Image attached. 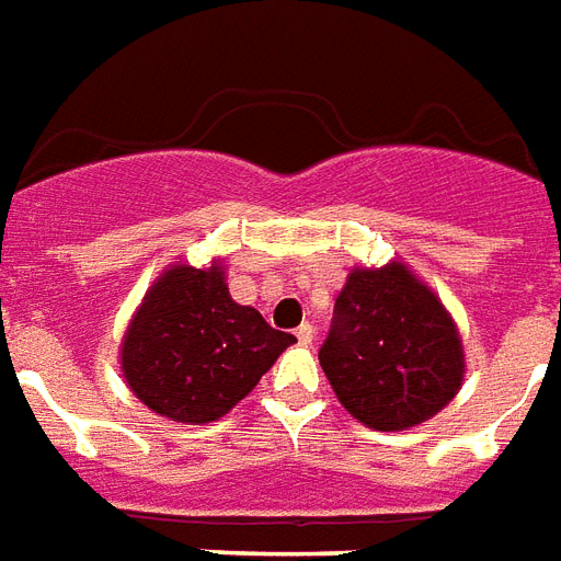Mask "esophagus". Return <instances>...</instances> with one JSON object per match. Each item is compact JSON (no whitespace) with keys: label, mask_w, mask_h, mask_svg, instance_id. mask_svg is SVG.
Instances as JSON below:
<instances>
[{"label":"esophagus","mask_w":561,"mask_h":561,"mask_svg":"<svg viewBox=\"0 0 561 561\" xmlns=\"http://www.w3.org/2000/svg\"><path fill=\"white\" fill-rule=\"evenodd\" d=\"M294 335H297L299 344H311V341H314V327H311L309 320H306V323H299Z\"/></svg>","instance_id":"34e87169"}]
</instances>
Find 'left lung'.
<instances>
[{
    "instance_id": "8db88e82",
    "label": "left lung",
    "mask_w": 561,
    "mask_h": 561,
    "mask_svg": "<svg viewBox=\"0 0 561 561\" xmlns=\"http://www.w3.org/2000/svg\"><path fill=\"white\" fill-rule=\"evenodd\" d=\"M318 356L344 409L382 433L433 417L465 374L450 314L403 264L350 273Z\"/></svg>"
}]
</instances>
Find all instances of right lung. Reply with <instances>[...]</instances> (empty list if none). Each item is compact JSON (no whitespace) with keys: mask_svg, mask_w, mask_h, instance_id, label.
Listing matches in <instances>:
<instances>
[{"mask_svg":"<svg viewBox=\"0 0 561 561\" xmlns=\"http://www.w3.org/2000/svg\"><path fill=\"white\" fill-rule=\"evenodd\" d=\"M297 337L229 297L220 267L179 264L152 285L123 341L140 403L182 423L224 417Z\"/></svg>","mask_w":561,"mask_h":561,"instance_id":"add662e5","label":"right lung"}]
</instances>
